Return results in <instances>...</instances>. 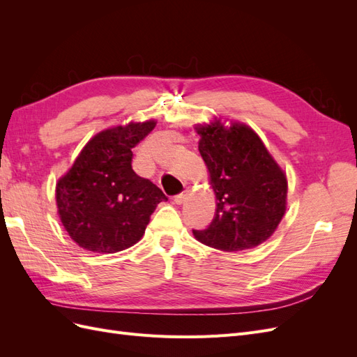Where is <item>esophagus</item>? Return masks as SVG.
Here are the masks:
<instances>
[{"mask_svg": "<svg viewBox=\"0 0 357 357\" xmlns=\"http://www.w3.org/2000/svg\"><path fill=\"white\" fill-rule=\"evenodd\" d=\"M188 195H189V193L188 192H183V193H180V195H177V197H174V202L176 204H183V202H185L186 201V198H188Z\"/></svg>", "mask_w": 357, "mask_h": 357, "instance_id": "34e87169", "label": "esophagus"}]
</instances>
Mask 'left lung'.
<instances>
[{"instance_id":"obj_1","label":"left lung","mask_w":357,"mask_h":357,"mask_svg":"<svg viewBox=\"0 0 357 357\" xmlns=\"http://www.w3.org/2000/svg\"><path fill=\"white\" fill-rule=\"evenodd\" d=\"M214 117L195 125L198 150L215 195L214 219L195 238L223 252L257 247L271 236L287 208V177L253 129Z\"/></svg>"}]
</instances>
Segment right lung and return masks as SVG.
I'll return each mask as SVG.
<instances>
[{
  "label": "right lung",
  "mask_w": 357,
  "mask_h": 357,
  "mask_svg": "<svg viewBox=\"0 0 357 357\" xmlns=\"http://www.w3.org/2000/svg\"><path fill=\"white\" fill-rule=\"evenodd\" d=\"M155 119L107 128L93 135L55 190L61 223L93 253H117L143 238L150 215L167 201L132 169V149L153 131Z\"/></svg>",
  "instance_id": "add662e5"
}]
</instances>
